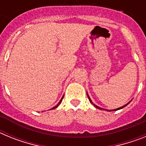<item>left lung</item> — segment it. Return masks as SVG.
Masks as SVG:
<instances>
[{
    "instance_id": "1",
    "label": "left lung",
    "mask_w": 146,
    "mask_h": 146,
    "mask_svg": "<svg viewBox=\"0 0 146 146\" xmlns=\"http://www.w3.org/2000/svg\"><path fill=\"white\" fill-rule=\"evenodd\" d=\"M87 96H88V99H89V101H90V102L91 103V104H93V105H94V107H95V108H98V109H102V108H99V107H98V106H96V104H94V103L92 102V101H91V98L89 97V96H88V94H87ZM131 102V101H130ZM130 102H128L127 103V104H125V105H123V106H122V107H121V108H117V109H115V110H108V111H115V110H120V109H122V108H124V107H126V105H127V104H129L130 103Z\"/></svg>"
}]
</instances>
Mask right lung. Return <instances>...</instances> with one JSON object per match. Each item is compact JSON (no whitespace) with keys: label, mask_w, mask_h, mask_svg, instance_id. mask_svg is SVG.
Listing matches in <instances>:
<instances>
[{"label":"right lung","mask_w":146,"mask_h":146,"mask_svg":"<svg viewBox=\"0 0 146 146\" xmlns=\"http://www.w3.org/2000/svg\"><path fill=\"white\" fill-rule=\"evenodd\" d=\"M63 98H64V96H63V97L61 98V99H60V102H59L58 103V104H57V105H56V106H55V107H54V108H52V109H55V108H57L58 107V105H59V104H60V103H61V102H62V99H63Z\"/></svg>","instance_id":"obj_1"}]
</instances>
